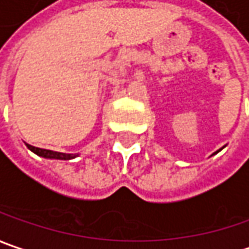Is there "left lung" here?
Returning <instances> with one entry per match:
<instances>
[{
    "label": "left lung",
    "instance_id": "1",
    "mask_svg": "<svg viewBox=\"0 0 249 249\" xmlns=\"http://www.w3.org/2000/svg\"><path fill=\"white\" fill-rule=\"evenodd\" d=\"M216 153H217V152H216Z\"/></svg>",
    "mask_w": 249,
    "mask_h": 249
}]
</instances>
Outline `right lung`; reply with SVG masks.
<instances>
[{
    "mask_svg": "<svg viewBox=\"0 0 249 249\" xmlns=\"http://www.w3.org/2000/svg\"><path fill=\"white\" fill-rule=\"evenodd\" d=\"M27 145V143H26ZM27 147L36 153L38 156L41 157H47V159H60V160H70V159H73V155H67V153H60V152H53V150H47V149H40V147H36V146L27 145Z\"/></svg>",
    "mask_w": 249,
    "mask_h": 249,
    "instance_id": "right-lung-1",
    "label": "right lung"
}]
</instances>
